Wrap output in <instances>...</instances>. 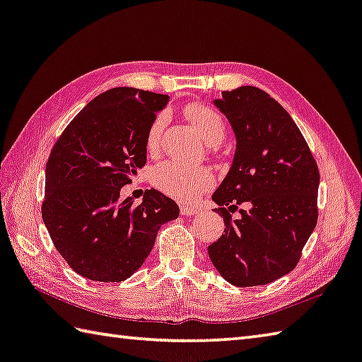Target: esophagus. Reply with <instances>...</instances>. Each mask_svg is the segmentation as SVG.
<instances>
[{
	"mask_svg": "<svg viewBox=\"0 0 362 362\" xmlns=\"http://www.w3.org/2000/svg\"><path fill=\"white\" fill-rule=\"evenodd\" d=\"M198 212H199V210L193 207V206H180V214L185 215V216H192V215L198 214Z\"/></svg>",
	"mask_w": 362,
	"mask_h": 362,
	"instance_id": "1",
	"label": "esophagus"
}]
</instances>
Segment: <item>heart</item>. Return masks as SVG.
Here are the masks:
<instances>
[{
	"mask_svg": "<svg viewBox=\"0 0 362 362\" xmlns=\"http://www.w3.org/2000/svg\"><path fill=\"white\" fill-rule=\"evenodd\" d=\"M185 115L209 146H218L226 136V124L215 109L204 104H189ZM166 114H158L150 122L146 134V148L155 153L160 148ZM152 183L161 193L177 201L189 202L198 199L204 192L215 185V174L209 168H187L177 161H163L153 169Z\"/></svg>",
	"mask_w": 362,
	"mask_h": 362,
	"instance_id": "heart-1",
	"label": "heart"
}]
</instances>
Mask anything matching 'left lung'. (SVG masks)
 Listing matches in <instances>:
<instances>
[{
  "instance_id": "8db88e82",
  "label": "left lung",
  "mask_w": 362,
  "mask_h": 362,
  "mask_svg": "<svg viewBox=\"0 0 362 362\" xmlns=\"http://www.w3.org/2000/svg\"><path fill=\"white\" fill-rule=\"evenodd\" d=\"M221 96L215 104L233 124L238 148L212 196L226 228L209 245V258L231 285H267L298 266L317 226L320 170L298 124L264 90Z\"/></svg>"
}]
</instances>
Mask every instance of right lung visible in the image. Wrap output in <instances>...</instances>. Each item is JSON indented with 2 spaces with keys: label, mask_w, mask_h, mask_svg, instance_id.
<instances>
[{
  "label": "right lung",
  "mask_w": 362,
  "mask_h": 362,
  "mask_svg": "<svg viewBox=\"0 0 362 362\" xmlns=\"http://www.w3.org/2000/svg\"><path fill=\"white\" fill-rule=\"evenodd\" d=\"M168 95L118 87L91 100L50 150L42 220L72 271L93 281H123L152 252L158 229L179 206L146 189L141 204L122 199L147 161L150 122Z\"/></svg>",
  "instance_id": "add662e5"
}]
</instances>
